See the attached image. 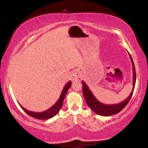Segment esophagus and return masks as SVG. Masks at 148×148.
<instances>
[{
	"instance_id": "obj_1",
	"label": "esophagus",
	"mask_w": 148,
	"mask_h": 148,
	"mask_svg": "<svg viewBox=\"0 0 148 148\" xmlns=\"http://www.w3.org/2000/svg\"><path fill=\"white\" fill-rule=\"evenodd\" d=\"M80 77H81V71H80V70L75 69L73 72V74H72V81H77Z\"/></svg>"
}]
</instances>
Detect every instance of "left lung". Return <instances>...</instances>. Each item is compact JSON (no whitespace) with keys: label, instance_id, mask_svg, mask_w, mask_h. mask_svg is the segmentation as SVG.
Returning <instances> with one entry per match:
<instances>
[{"label":"left lung","instance_id":"obj_1","mask_svg":"<svg viewBox=\"0 0 148 148\" xmlns=\"http://www.w3.org/2000/svg\"><path fill=\"white\" fill-rule=\"evenodd\" d=\"M129 55L132 63V69H133V77H132V79H133L132 86H133V87H132V91L129 95V97H127V99L124 100L123 101L119 102L118 104H105L102 103V102L99 101L96 99V97L94 96V95L92 94L91 90L89 89L87 85L86 84V82L84 81H82V84L83 85V86H82L83 93L84 98L86 99V103L92 111L98 115H100V116H109L119 113L120 111H121L127 106V104L129 103L130 99L132 97V95L134 89L135 83H136V71H135L134 64L133 61H132V57L129 53Z\"/></svg>","mask_w":148,"mask_h":148}]
</instances>
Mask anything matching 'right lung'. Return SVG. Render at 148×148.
Returning <instances> with one entry per match:
<instances>
[{"instance_id": "right-lung-1", "label": "right lung", "mask_w": 148, "mask_h": 148, "mask_svg": "<svg viewBox=\"0 0 148 148\" xmlns=\"http://www.w3.org/2000/svg\"><path fill=\"white\" fill-rule=\"evenodd\" d=\"M71 84H72L71 81H69L68 83L65 85V86L64 87V88L61 92V95H60L59 99H58V101H57L56 103L54 105H53L51 108H49V109L45 110L44 112H35L29 111V110L23 108L20 104H19V106H21V108L23 109L27 114L29 115L30 116H32V117H34V118L38 119H47L51 118V117H53V116H56V114H57V113L59 112V110H61V107L62 106V103H63L64 97L66 96L69 89L71 87Z\"/></svg>"}]
</instances>
